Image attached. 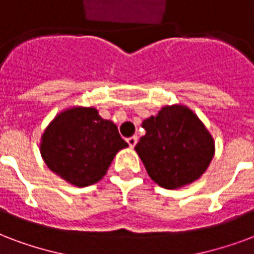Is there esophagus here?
Instances as JSON below:
<instances>
[{
    "mask_svg": "<svg viewBox=\"0 0 254 254\" xmlns=\"http://www.w3.org/2000/svg\"><path fill=\"white\" fill-rule=\"evenodd\" d=\"M127 143H128V146L131 148L135 147V144L138 143V136H131V138L127 139Z\"/></svg>",
    "mask_w": 254,
    "mask_h": 254,
    "instance_id": "esophagus-1",
    "label": "esophagus"
}]
</instances>
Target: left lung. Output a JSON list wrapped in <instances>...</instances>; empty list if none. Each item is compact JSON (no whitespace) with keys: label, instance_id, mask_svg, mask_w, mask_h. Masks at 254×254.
Returning a JSON list of instances; mask_svg holds the SVG:
<instances>
[{"label":"left lung","instance_id":"obj_1","mask_svg":"<svg viewBox=\"0 0 254 254\" xmlns=\"http://www.w3.org/2000/svg\"><path fill=\"white\" fill-rule=\"evenodd\" d=\"M146 135L135 146L154 182L178 189L206 171L214 142L197 115L185 106H166L143 122Z\"/></svg>","mask_w":254,"mask_h":254}]
</instances>
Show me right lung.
Returning a JSON list of instances; mask_svg holds the SVG:
<instances>
[{"instance_id":"obj_1","label":"right lung","mask_w":254,"mask_h":254,"mask_svg":"<svg viewBox=\"0 0 254 254\" xmlns=\"http://www.w3.org/2000/svg\"><path fill=\"white\" fill-rule=\"evenodd\" d=\"M128 144L96 108L75 107L59 114L41 136V156L55 174L85 188L106 175L116 152Z\"/></svg>"}]
</instances>
